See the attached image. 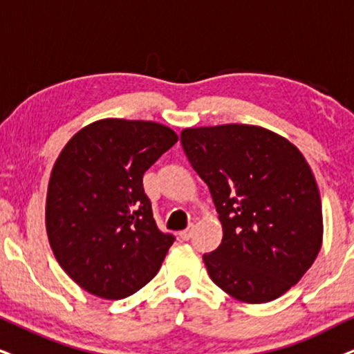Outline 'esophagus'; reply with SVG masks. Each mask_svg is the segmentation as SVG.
<instances>
[{"instance_id":"esophagus-1","label":"esophagus","mask_w":354,"mask_h":354,"mask_svg":"<svg viewBox=\"0 0 354 354\" xmlns=\"http://www.w3.org/2000/svg\"><path fill=\"white\" fill-rule=\"evenodd\" d=\"M192 234H194V225H187V229L186 230H183V232H180V236L183 240H189L191 236H192Z\"/></svg>"}]
</instances>
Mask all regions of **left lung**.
<instances>
[{"label": "left lung", "instance_id": "obj_1", "mask_svg": "<svg viewBox=\"0 0 354 354\" xmlns=\"http://www.w3.org/2000/svg\"><path fill=\"white\" fill-rule=\"evenodd\" d=\"M181 145L222 223V243L203 257L210 279L241 302L283 296L315 261L324 235L319 187L304 155L247 124L185 129Z\"/></svg>", "mask_w": 354, "mask_h": 354}]
</instances>
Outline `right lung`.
<instances>
[{
    "label": "right lung",
    "instance_id": "obj_1",
    "mask_svg": "<svg viewBox=\"0 0 354 354\" xmlns=\"http://www.w3.org/2000/svg\"><path fill=\"white\" fill-rule=\"evenodd\" d=\"M178 142L167 125L102 119L53 165L46 227L58 265L93 296L118 301L153 279L174 236L156 227L144 173Z\"/></svg>",
    "mask_w": 354,
    "mask_h": 354
}]
</instances>
